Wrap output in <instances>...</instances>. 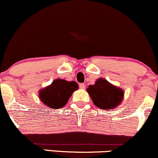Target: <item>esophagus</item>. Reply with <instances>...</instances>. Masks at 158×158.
<instances>
[{
    "instance_id": "esophagus-1",
    "label": "esophagus",
    "mask_w": 158,
    "mask_h": 158,
    "mask_svg": "<svg viewBox=\"0 0 158 158\" xmlns=\"http://www.w3.org/2000/svg\"><path fill=\"white\" fill-rule=\"evenodd\" d=\"M79 87L80 89H85V88H86V85L84 84H80Z\"/></svg>"
}]
</instances>
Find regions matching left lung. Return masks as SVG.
<instances>
[{"mask_svg":"<svg viewBox=\"0 0 158 158\" xmlns=\"http://www.w3.org/2000/svg\"><path fill=\"white\" fill-rule=\"evenodd\" d=\"M86 91L95 106L103 110L114 109L121 104L124 91L111 84L107 80L98 78L94 85H89Z\"/></svg>","mask_w":158,"mask_h":158,"instance_id":"1","label":"left lung"}]
</instances>
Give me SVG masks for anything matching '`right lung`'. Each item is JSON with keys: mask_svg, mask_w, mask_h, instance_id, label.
<instances>
[{"mask_svg": "<svg viewBox=\"0 0 158 158\" xmlns=\"http://www.w3.org/2000/svg\"><path fill=\"white\" fill-rule=\"evenodd\" d=\"M77 89L78 85L75 81L56 79L51 85L40 90L39 97L41 102L48 107L59 109L64 107L73 92Z\"/></svg>", "mask_w": 158, "mask_h": 158, "instance_id": "add662e5", "label": "right lung"}]
</instances>
